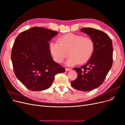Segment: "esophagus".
<instances>
[{
	"instance_id": "esophagus-1",
	"label": "esophagus",
	"mask_w": 125,
	"mask_h": 125,
	"mask_svg": "<svg viewBox=\"0 0 125 125\" xmlns=\"http://www.w3.org/2000/svg\"><path fill=\"white\" fill-rule=\"evenodd\" d=\"M71 70V68H65V71H70Z\"/></svg>"
}]
</instances>
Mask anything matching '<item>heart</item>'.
Instances as JSON below:
<instances>
[{
    "instance_id": "heart-1",
    "label": "heart",
    "mask_w": 125,
    "mask_h": 125,
    "mask_svg": "<svg viewBox=\"0 0 125 125\" xmlns=\"http://www.w3.org/2000/svg\"><path fill=\"white\" fill-rule=\"evenodd\" d=\"M58 42L50 43L51 53L56 62L62 63L68 53L70 56L66 62L68 66L87 62L91 58L94 48L93 39L79 34L64 35L58 38Z\"/></svg>"
}]
</instances>
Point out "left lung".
Wrapping results in <instances>:
<instances>
[{
	"label": "left lung",
	"mask_w": 125,
	"mask_h": 125,
	"mask_svg": "<svg viewBox=\"0 0 125 125\" xmlns=\"http://www.w3.org/2000/svg\"><path fill=\"white\" fill-rule=\"evenodd\" d=\"M94 42V48L90 60L84 65L73 68L77 77L71 82L78 90L89 91L102 83L113 64V46L110 37L104 32L92 28H82Z\"/></svg>",
	"instance_id": "8db88e82"
}]
</instances>
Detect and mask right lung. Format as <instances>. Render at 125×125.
I'll return each instance as SVG.
<instances>
[{"label": "right lung", "instance_id": "obj_1", "mask_svg": "<svg viewBox=\"0 0 125 125\" xmlns=\"http://www.w3.org/2000/svg\"><path fill=\"white\" fill-rule=\"evenodd\" d=\"M58 31L34 27L20 33L12 48L14 74L27 89L42 91L49 88L58 73L65 68L52 58L49 41Z\"/></svg>", "mask_w": 125, "mask_h": 125}]
</instances>
